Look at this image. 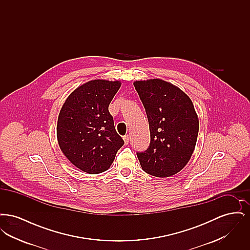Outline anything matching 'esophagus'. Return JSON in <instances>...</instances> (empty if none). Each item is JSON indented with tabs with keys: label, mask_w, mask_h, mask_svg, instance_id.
<instances>
[{
	"label": "esophagus",
	"mask_w": 250,
	"mask_h": 250,
	"mask_svg": "<svg viewBox=\"0 0 250 250\" xmlns=\"http://www.w3.org/2000/svg\"><path fill=\"white\" fill-rule=\"evenodd\" d=\"M124 141H125V144H128V143H129V141H130L129 136H128V135H125V136L124 137Z\"/></svg>",
	"instance_id": "1"
}]
</instances>
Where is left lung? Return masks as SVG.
Listing matches in <instances>:
<instances>
[{
	"instance_id": "obj_1",
	"label": "left lung",
	"mask_w": 250,
	"mask_h": 250,
	"mask_svg": "<svg viewBox=\"0 0 250 250\" xmlns=\"http://www.w3.org/2000/svg\"><path fill=\"white\" fill-rule=\"evenodd\" d=\"M149 122L151 141L137 152L143 170L167 177L188 164L195 149L199 119L190 98L178 87L162 80L135 82Z\"/></svg>"
}]
</instances>
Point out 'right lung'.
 <instances>
[{
	"mask_svg": "<svg viewBox=\"0 0 250 250\" xmlns=\"http://www.w3.org/2000/svg\"><path fill=\"white\" fill-rule=\"evenodd\" d=\"M120 86V82L104 80L86 83L71 93L60 111V148L84 172L97 174L107 170L125 143L108 111Z\"/></svg>",
	"mask_w": 250,
	"mask_h": 250,
	"instance_id": "obj_1",
	"label": "right lung"
}]
</instances>
